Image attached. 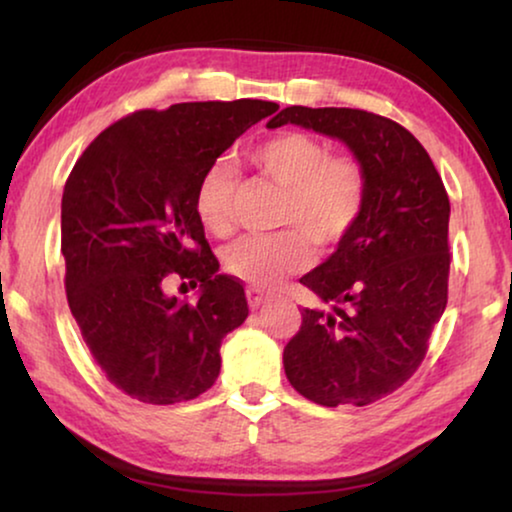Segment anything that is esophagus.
Here are the masks:
<instances>
[{
    "label": "esophagus",
    "instance_id": "1",
    "mask_svg": "<svg viewBox=\"0 0 512 512\" xmlns=\"http://www.w3.org/2000/svg\"><path fill=\"white\" fill-rule=\"evenodd\" d=\"M268 298L261 289H247V300H249V307L251 310H256V307L263 305V300Z\"/></svg>",
    "mask_w": 512,
    "mask_h": 512
}]
</instances>
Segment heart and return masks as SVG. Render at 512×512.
I'll use <instances>...</instances> for the list:
<instances>
[{"instance_id": "obj_1", "label": "heart", "mask_w": 512, "mask_h": 512, "mask_svg": "<svg viewBox=\"0 0 512 512\" xmlns=\"http://www.w3.org/2000/svg\"><path fill=\"white\" fill-rule=\"evenodd\" d=\"M249 163L261 177L282 188L270 235H244L223 249V268L242 282L268 289L310 261V240L317 249H333L352 233L368 200L366 165L352 153H331L324 139L286 130L249 151ZM237 172L226 160H214L200 174L193 209L202 228L228 235L233 228Z\"/></svg>"}]
</instances>
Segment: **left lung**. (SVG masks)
Wrapping results in <instances>:
<instances>
[{"label": "left lung", "instance_id": "1", "mask_svg": "<svg viewBox=\"0 0 512 512\" xmlns=\"http://www.w3.org/2000/svg\"><path fill=\"white\" fill-rule=\"evenodd\" d=\"M296 123L345 142L368 172L363 214L319 268L300 277L331 310L303 307L284 347L291 387L310 401L370 405L415 375L447 305L450 198L415 135L391 118L345 107H286Z\"/></svg>", "mask_w": 512, "mask_h": 512}]
</instances>
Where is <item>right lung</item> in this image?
<instances>
[{
  "label": "right lung",
  "mask_w": 512,
  "mask_h": 512,
  "mask_svg": "<svg viewBox=\"0 0 512 512\" xmlns=\"http://www.w3.org/2000/svg\"><path fill=\"white\" fill-rule=\"evenodd\" d=\"M279 104L181 102L100 132L62 193L65 291L90 356L142 403L198 398L221 370V340L249 314L193 209L200 174ZM167 276L201 284L198 304L165 297Z\"/></svg>",
  "instance_id": "obj_1"
}]
</instances>
